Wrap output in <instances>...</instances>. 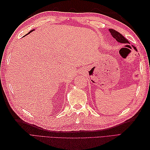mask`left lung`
<instances>
[{
  "label": "left lung",
  "mask_w": 150,
  "mask_h": 150,
  "mask_svg": "<svg viewBox=\"0 0 150 150\" xmlns=\"http://www.w3.org/2000/svg\"><path fill=\"white\" fill-rule=\"evenodd\" d=\"M109 31L110 32L111 35H112V37L115 39L118 42L121 43V44H129L128 42V40H127L125 37H124V36L122 35V34H120L119 32H118L116 30H115L113 29H109ZM135 50H137L136 48L134 47Z\"/></svg>",
  "instance_id": "left-lung-1"
}]
</instances>
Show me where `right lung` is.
<instances>
[{
	"label": "right lung",
	"mask_w": 150,
	"mask_h": 150,
	"mask_svg": "<svg viewBox=\"0 0 150 150\" xmlns=\"http://www.w3.org/2000/svg\"><path fill=\"white\" fill-rule=\"evenodd\" d=\"M34 30H35L34 29H33V30H31V31H30V32H29V33H27V34H26V35H25V36H26V35H28V34H30V33H31V32H32V31H33Z\"/></svg>",
	"instance_id": "1"
}]
</instances>
